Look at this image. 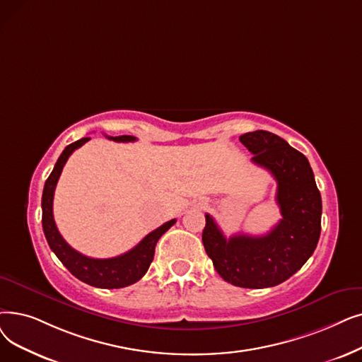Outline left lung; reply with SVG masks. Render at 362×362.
<instances>
[{"label":"left lung","mask_w":362,"mask_h":362,"mask_svg":"<svg viewBox=\"0 0 362 362\" xmlns=\"http://www.w3.org/2000/svg\"><path fill=\"white\" fill-rule=\"evenodd\" d=\"M255 164L275 177L282 218L266 235L237 233L226 238L206 214L202 244L214 269L243 288L274 287L294 275L317 248L321 233V194L306 156L279 136L257 130L240 136Z\"/></svg>","instance_id":"obj_1"}]
</instances>
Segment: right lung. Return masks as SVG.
<instances>
[{
	"instance_id": "add662e5",
	"label": "right lung",
	"mask_w": 362,
	"mask_h": 362,
	"mask_svg": "<svg viewBox=\"0 0 362 362\" xmlns=\"http://www.w3.org/2000/svg\"><path fill=\"white\" fill-rule=\"evenodd\" d=\"M115 142H134L136 137L133 136H117L109 137ZM90 137H83L76 142L68 145L50 173L49 179L45 180L44 191H42V229L45 240L49 243L53 253L57 259L65 264V268L80 281L86 282L88 286L98 287V288H122L134 284L140 278H142L153 260L155 255V245L163 235L176 223V218L165 222L158 229L152 230L146 237L140 241L134 248H132L127 253H124L117 257L111 259H93L87 257L81 253H78L62 237L57 230L53 217V197L57 180L60 177V173L64 170L71 153L88 142Z\"/></svg>"
}]
</instances>
